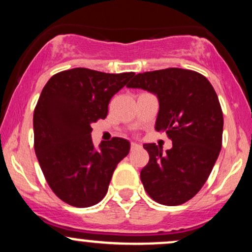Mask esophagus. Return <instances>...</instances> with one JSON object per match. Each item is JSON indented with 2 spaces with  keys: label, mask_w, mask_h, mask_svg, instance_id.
Here are the masks:
<instances>
[{
  "label": "esophagus",
  "mask_w": 252,
  "mask_h": 252,
  "mask_svg": "<svg viewBox=\"0 0 252 252\" xmlns=\"http://www.w3.org/2000/svg\"><path fill=\"white\" fill-rule=\"evenodd\" d=\"M138 148H141V146H140V144H137V143L132 142L131 146H130V149H131V150H136V149H138Z\"/></svg>",
  "instance_id": "esophagus-1"
}]
</instances>
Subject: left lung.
I'll return each instance as SVG.
<instances>
[{
    "label": "left lung",
    "mask_w": 252,
    "mask_h": 252,
    "mask_svg": "<svg viewBox=\"0 0 252 252\" xmlns=\"http://www.w3.org/2000/svg\"><path fill=\"white\" fill-rule=\"evenodd\" d=\"M126 88L158 97L155 130L173 142L166 152L143 144L149 154L141 170L144 189L167 206L189 201L204 186L221 149L224 120L215 89L198 72L175 67L136 74Z\"/></svg>",
    "instance_id": "obj_1"
}]
</instances>
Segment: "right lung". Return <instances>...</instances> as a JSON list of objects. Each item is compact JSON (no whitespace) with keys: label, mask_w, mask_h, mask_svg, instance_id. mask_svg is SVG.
Here are the masks:
<instances>
[{"label":"right lung","mask_w":252,"mask_h":252,"mask_svg":"<svg viewBox=\"0 0 252 252\" xmlns=\"http://www.w3.org/2000/svg\"><path fill=\"white\" fill-rule=\"evenodd\" d=\"M134 74L78 67L54 74L42 89L33 116L34 149L52 190L66 204H98L129 154V141L121 137L96 148L91 124L106 117L110 99Z\"/></svg>","instance_id":"1"}]
</instances>
